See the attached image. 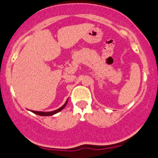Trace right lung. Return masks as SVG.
Listing matches in <instances>:
<instances>
[{"mask_svg": "<svg viewBox=\"0 0 158 158\" xmlns=\"http://www.w3.org/2000/svg\"><path fill=\"white\" fill-rule=\"evenodd\" d=\"M68 102V99L67 101L66 102V103H65L64 105H63L62 107H60V109L55 110V111H47V112H45V111H31L32 112L34 113V114H38V115H40V116H50V115H53V114H56V113H58L59 111H60L61 110H63V109L65 108V106H66V104H67Z\"/></svg>", "mask_w": 158, "mask_h": 158, "instance_id": "right-lung-1", "label": "right lung"}]
</instances>
